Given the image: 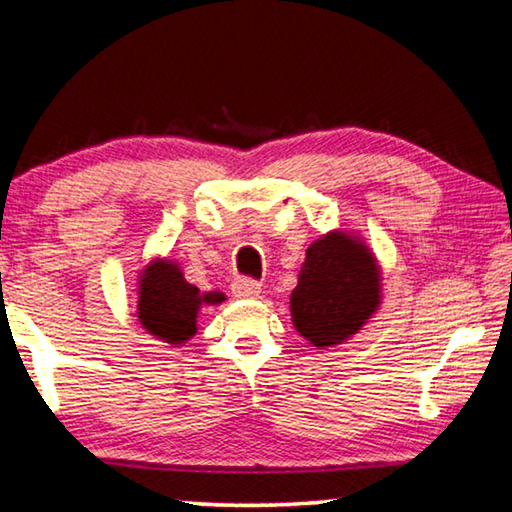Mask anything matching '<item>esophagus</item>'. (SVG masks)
Masks as SVG:
<instances>
[{
  "mask_svg": "<svg viewBox=\"0 0 512 512\" xmlns=\"http://www.w3.org/2000/svg\"><path fill=\"white\" fill-rule=\"evenodd\" d=\"M232 293L237 298H257L262 293V284L255 280H246V277H239V280L232 282Z\"/></svg>",
  "mask_w": 512,
  "mask_h": 512,
  "instance_id": "34e87169",
  "label": "esophagus"
}]
</instances>
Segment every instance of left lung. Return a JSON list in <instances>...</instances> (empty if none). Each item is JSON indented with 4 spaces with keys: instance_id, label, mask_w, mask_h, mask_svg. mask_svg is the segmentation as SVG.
Returning a JSON list of instances; mask_svg holds the SVG:
<instances>
[{
    "instance_id": "obj_1",
    "label": "left lung",
    "mask_w": 512,
    "mask_h": 512,
    "mask_svg": "<svg viewBox=\"0 0 512 512\" xmlns=\"http://www.w3.org/2000/svg\"><path fill=\"white\" fill-rule=\"evenodd\" d=\"M289 305L293 327L314 348L352 339L381 305L375 253L354 232H327L307 248Z\"/></svg>"
}]
</instances>
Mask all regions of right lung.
Masks as SVG:
<instances>
[{
    "label": "right lung",
    "mask_w": 512,
    "mask_h": 512,
    "mask_svg": "<svg viewBox=\"0 0 512 512\" xmlns=\"http://www.w3.org/2000/svg\"><path fill=\"white\" fill-rule=\"evenodd\" d=\"M223 300L221 291H198L185 280L180 264L167 257L151 259L137 275V320L171 348H180L196 334L198 311Z\"/></svg>",
    "instance_id": "1"
}]
</instances>
